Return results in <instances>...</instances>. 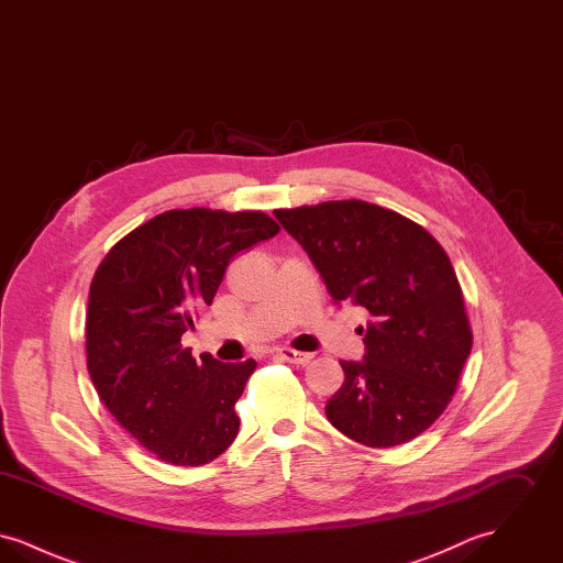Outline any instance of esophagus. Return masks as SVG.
Wrapping results in <instances>:
<instances>
[{
	"label": "esophagus",
	"instance_id": "1",
	"mask_svg": "<svg viewBox=\"0 0 563 563\" xmlns=\"http://www.w3.org/2000/svg\"><path fill=\"white\" fill-rule=\"evenodd\" d=\"M274 354H278L280 358H285L287 363H294V365H306L312 358L310 352H297L294 349H274Z\"/></svg>",
	"mask_w": 563,
	"mask_h": 563
}]
</instances>
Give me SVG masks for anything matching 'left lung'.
<instances>
[{"instance_id":"left-lung-1","label":"left lung","mask_w":563,"mask_h":563,"mask_svg":"<svg viewBox=\"0 0 563 563\" xmlns=\"http://www.w3.org/2000/svg\"><path fill=\"white\" fill-rule=\"evenodd\" d=\"M335 303L369 312L365 356L340 361L329 422L367 448L411 441L445 411L471 354L462 289L443 246L402 214L363 200L278 209Z\"/></svg>"}]
</instances>
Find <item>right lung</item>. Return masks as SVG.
I'll list each match as a JSON object with an SVG mask.
<instances>
[{
  "label": "right lung",
  "instance_id": "1",
  "mask_svg": "<svg viewBox=\"0 0 563 563\" xmlns=\"http://www.w3.org/2000/svg\"><path fill=\"white\" fill-rule=\"evenodd\" d=\"M278 232L260 211L175 209L118 242L92 278L88 374L120 427L168 464H207L239 434L234 405L257 363L196 361L181 335L211 306L230 260Z\"/></svg>",
  "mask_w": 563,
  "mask_h": 563
}]
</instances>
